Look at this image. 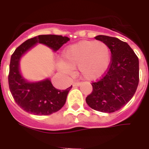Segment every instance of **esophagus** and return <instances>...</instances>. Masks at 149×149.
I'll return each mask as SVG.
<instances>
[{
	"mask_svg": "<svg viewBox=\"0 0 149 149\" xmlns=\"http://www.w3.org/2000/svg\"><path fill=\"white\" fill-rule=\"evenodd\" d=\"M81 83L80 82H74L73 84H72V86H74V87H77V86H81Z\"/></svg>",
	"mask_w": 149,
	"mask_h": 149,
	"instance_id": "obj_1",
	"label": "esophagus"
}]
</instances>
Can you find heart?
<instances>
[{
    "mask_svg": "<svg viewBox=\"0 0 149 149\" xmlns=\"http://www.w3.org/2000/svg\"><path fill=\"white\" fill-rule=\"evenodd\" d=\"M110 63L111 51L106 43L85 40L68 46L57 68L63 74L72 75L73 68L77 67L84 79L96 81L105 75Z\"/></svg>",
    "mask_w": 149,
    "mask_h": 149,
    "instance_id": "b5f03b06",
    "label": "heart"
}]
</instances>
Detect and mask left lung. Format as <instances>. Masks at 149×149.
Wrapping results in <instances>:
<instances>
[{
  "label": "left lung",
  "instance_id": "left-lung-1",
  "mask_svg": "<svg viewBox=\"0 0 149 149\" xmlns=\"http://www.w3.org/2000/svg\"><path fill=\"white\" fill-rule=\"evenodd\" d=\"M111 51L108 71L98 82L93 83V92L86 97L87 104L102 113H113L133 98L139 84V59L127 42L118 38L98 35Z\"/></svg>",
  "mask_w": 149,
  "mask_h": 149
}]
</instances>
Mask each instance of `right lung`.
I'll use <instances>...</instances> for the list:
<instances>
[{
    "label": "right lung",
    "instance_id": "add662e5",
    "mask_svg": "<svg viewBox=\"0 0 149 149\" xmlns=\"http://www.w3.org/2000/svg\"><path fill=\"white\" fill-rule=\"evenodd\" d=\"M70 40L67 36L39 35L27 39L15 49L11 56L9 87L17 104L29 113L37 116L51 115L64 106L72 86L65 90L54 87L49 77L39 81H29L22 75L20 61L27 51L37 44H42L54 52Z\"/></svg>",
    "mask_w": 149,
    "mask_h": 149
}]
</instances>
